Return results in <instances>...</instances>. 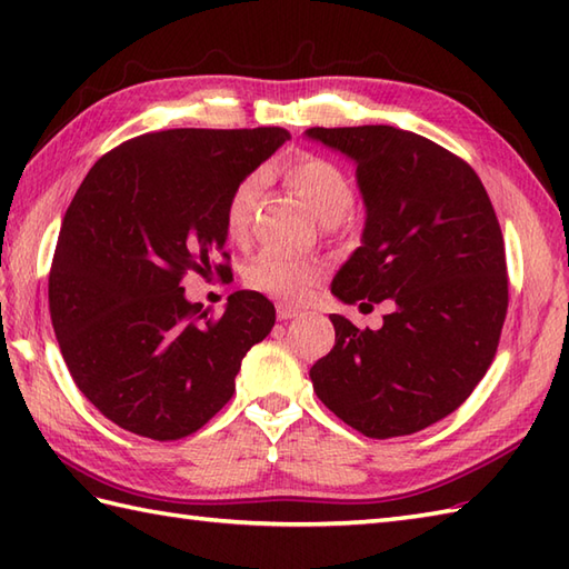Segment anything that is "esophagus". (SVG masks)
<instances>
[{
    "label": "esophagus",
    "mask_w": 569,
    "mask_h": 569,
    "mask_svg": "<svg viewBox=\"0 0 569 569\" xmlns=\"http://www.w3.org/2000/svg\"><path fill=\"white\" fill-rule=\"evenodd\" d=\"M276 316H278V320H291V318H298V316H300V310L293 308V306L278 303V306H276Z\"/></svg>",
    "instance_id": "34e87169"
}]
</instances>
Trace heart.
I'll use <instances>...</instances> for the list:
<instances>
[{"mask_svg":"<svg viewBox=\"0 0 569 569\" xmlns=\"http://www.w3.org/2000/svg\"><path fill=\"white\" fill-rule=\"evenodd\" d=\"M283 176L308 208L316 212L328 229L340 227L345 217L352 212L357 192L349 173L318 153H303L283 166ZM261 173H249L232 188L224 204V229L232 241H247L251 234L253 212L261 198ZM325 273V266L316 259H300L291 253L263 249L249 261L244 281L253 291L276 296L283 300H303L310 288Z\"/></svg>","mask_w":569,"mask_h":569,"instance_id":"b5f03b06","label":"heart"}]
</instances>
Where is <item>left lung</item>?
Listing matches in <instances>:
<instances>
[{
  "instance_id": "1",
  "label": "left lung",
  "mask_w": 569,
  "mask_h": 569,
  "mask_svg": "<svg viewBox=\"0 0 569 569\" xmlns=\"http://www.w3.org/2000/svg\"><path fill=\"white\" fill-rule=\"evenodd\" d=\"M352 156L367 202L361 247L332 281L349 306L391 300L379 330L330 316L335 347L310 369L332 413L367 438L450 416L497 357L509 308L503 234L465 159L396 127H312Z\"/></svg>"
}]
</instances>
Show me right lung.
Masks as SVG:
<instances>
[{
  "instance_id": "add662e5",
  "label": "right lung",
  "mask_w": 569,
  "mask_h": 569,
  "mask_svg": "<svg viewBox=\"0 0 569 569\" xmlns=\"http://www.w3.org/2000/svg\"><path fill=\"white\" fill-rule=\"evenodd\" d=\"M286 139L278 127L151 131L84 176L58 234L48 308L72 381L114 426L180 440L232 398L273 303L237 291L214 316L180 283L190 271L222 276L229 192Z\"/></svg>"
}]
</instances>
